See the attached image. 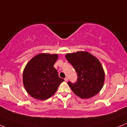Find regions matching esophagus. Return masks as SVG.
Returning <instances> with one entry per match:
<instances>
[{"label": "esophagus", "instance_id": "obj_1", "mask_svg": "<svg viewBox=\"0 0 127 127\" xmlns=\"http://www.w3.org/2000/svg\"><path fill=\"white\" fill-rule=\"evenodd\" d=\"M64 80L65 81V82H67V81H68V78H67V77H65V78L64 79Z\"/></svg>", "mask_w": 127, "mask_h": 127}]
</instances>
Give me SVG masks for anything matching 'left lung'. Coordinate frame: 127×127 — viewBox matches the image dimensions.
<instances>
[{
    "instance_id": "8db88e82",
    "label": "left lung",
    "mask_w": 127,
    "mask_h": 127,
    "mask_svg": "<svg viewBox=\"0 0 127 127\" xmlns=\"http://www.w3.org/2000/svg\"><path fill=\"white\" fill-rule=\"evenodd\" d=\"M65 58L78 76L76 83L68 82L73 93L82 99L90 98L98 94L105 81L104 70L99 60L88 51L68 53Z\"/></svg>"
}]
</instances>
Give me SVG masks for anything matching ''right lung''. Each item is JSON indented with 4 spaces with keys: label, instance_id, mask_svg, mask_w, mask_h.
<instances>
[{
    "label": "right lung",
    "instance_id": "right-lung-1",
    "mask_svg": "<svg viewBox=\"0 0 127 127\" xmlns=\"http://www.w3.org/2000/svg\"><path fill=\"white\" fill-rule=\"evenodd\" d=\"M58 57L57 54L40 53L26 65L23 71V83L27 93L33 98L41 100L50 98L64 81L59 77L54 67Z\"/></svg>",
    "mask_w": 127,
    "mask_h": 127
}]
</instances>
